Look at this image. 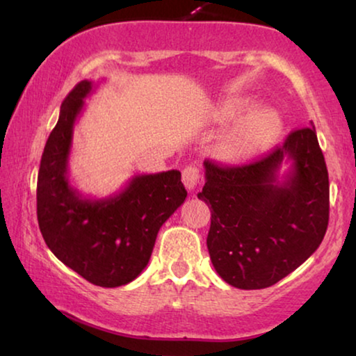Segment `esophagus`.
<instances>
[{
	"label": "esophagus",
	"instance_id": "1",
	"mask_svg": "<svg viewBox=\"0 0 356 356\" xmlns=\"http://www.w3.org/2000/svg\"><path fill=\"white\" fill-rule=\"evenodd\" d=\"M199 179H201V172H199L197 167L189 165V167L183 170V183H184V186H186V189H189V191H194V189L197 188Z\"/></svg>",
	"mask_w": 356,
	"mask_h": 356
}]
</instances>
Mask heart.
I'll list each match as a JSON object with an SVG mask.
<instances>
[{
	"label": "heart",
	"instance_id": "1",
	"mask_svg": "<svg viewBox=\"0 0 356 356\" xmlns=\"http://www.w3.org/2000/svg\"><path fill=\"white\" fill-rule=\"evenodd\" d=\"M250 106L246 100H225L213 111L218 123H230ZM282 120L275 110L261 106L243 116L235 128L220 143V154L232 162H241L254 157L269 147L280 136Z\"/></svg>",
	"mask_w": 356,
	"mask_h": 356
}]
</instances>
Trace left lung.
Wrapping results in <instances>:
<instances>
[{
  "mask_svg": "<svg viewBox=\"0 0 356 356\" xmlns=\"http://www.w3.org/2000/svg\"><path fill=\"white\" fill-rule=\"evenodd\" d=\"M284 163L291 167L279 180ZM204 168L197 197L211 206L207 250L227 284L267 289L318 250L329 223V175L313 123L257 162L206 160Z\"/></svg>",
  "mask_w": 356,
  "mask_h": 356,
  "instance_id": "obj_1",
  "label": "left lung"
}]
</instances>
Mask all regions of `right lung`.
Instances as JSON below:
<instances>
[{
  "label": "right lung",
  "instance_id": "obj_1",
  "mask_svg": "<svg viewBox=\"0 0 356 356\" xmlns=\"http://www.w3.org/2000/svg\"><path fill=\"white\" fill-rule=\"evenodd\" d=\"M94 87L92 81H81L63 102L40 160L37 218L47 246L63 264L90 284L115 289L145 269L160 227L188 193L178 170L136 175L120 193L104 199L86 197L71 186L72 131Z\"/></svg>",
  "mask_w": 356,
  "mask_h": 356
}]
</instances>
